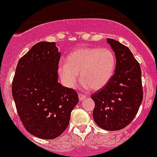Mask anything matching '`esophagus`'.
Returning <instances> with one entry per match:
<instances>
[{
    "label": "esophagus",
    "mask_w": 157,
    "mask_h": 157,
    "mask_svg": "<svg viewBox=\"0 0 157 157\" xmlns=\"http://www.w3.org/2000/svg\"><path fill=\"white\" fill-rule=\"evenodd\" d=\"M78 98H79L80 101H82V100H84L86 98V95H84L82 94H78Z\"/></svg>",
    "instance_id": "1"
}]
</instances>
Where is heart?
<instances>
[{
    "label": "heart",
    "instance_id": "1",
    "mask_svg": "<svg viewBox=\"0 0 157 157\" xmlns=\"http://www.w3.org/2000/svg\"><path fill=\"white\" fill-rule=\"evenodd\" d=\"M66 63L59 64L58 68L65 86L74 88L79 80L80 73L84 88L98 90L108 84L114 74L116 56L114 51L108 47H83L71 52Z\"/></svg>",
    "mask_w": 157,
    "mask_h": 157
}]
</instances>
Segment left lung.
I'll list each match as a JSON object with an SVG mask.
<instances>
[{
    "label": "left lung",
    "mask_w": 157,
    "mask_h": 157,
    "mask_svg": "<svg viewBox=\"0 0 157 157\" xmlns=\"http://www.w3.org/2000/svg\"><path fill=\"white\" fill-rule=\"evenodd\" d=\"M116 56L114 75L105 86L91 95L95 102L93 117L101 128L119 130L137 115L143 99L141 71L128 47L107 38Z\"/></svg>",
    "instance_id": "obj_1"
}]
</instances>
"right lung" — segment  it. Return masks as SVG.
Returning <instances> with one entry per match:
<instances>
[{"instance_id":"1","label":"right lung","mask_w":157,"mask_h":157,"mask_svg":"<svg viewBox=\"0 0 157 157\" xmlns=\"http://www.w3.org/2000/svg\"><path fill=\"white\" fill-rule=\"evenodd\" d=\"M60 52L55 42L40 41L22 56L12 91L25 129L41 139H53L67 129L78 94L57 82Z\"/></svg>"}]
</instances>
